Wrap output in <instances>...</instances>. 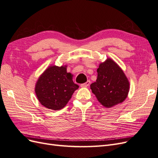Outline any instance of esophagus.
Listing matches in <instances>:
<instances>
[{
    "label": "esophagus",
    "instance_id": "obj_1",
    "mask_svg": "<svg viewBox=\"0 0 158 158\" xmlns=\"http://www.w3.org/2000/svg\"><path fill=\"white\" fill-rule=\"evenodd\" d=\"M89 84H90V81H89V80H88L86 82H85V83H84V84H81L80 86L82 87V88H86V87H88V86H89Z\"/></svg>",
    "mask_w": 158,
    "mask_h": 158
}]
</instances>
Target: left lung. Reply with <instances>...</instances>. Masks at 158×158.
Here are the masks:
<instances>
[{
  "mask_svg": "<svg viewBox=\"0 0 158 158\" xmlns=\"http://www.w3.org/2000/svg\"><path fill=\"white\" fill-rule=\"evenodd\" d=\"M96 82L90 85L99 102L107 108L122 103L129 92V82L123 70L111 59L99 64Z\"/></svg>",
  "mask_w": 158,
  "mask_h": 158,
  "instance_id": "8db88e82",
  "label": "left lung"
}]
</instances>
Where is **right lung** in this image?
<instances>
[{
  "mask_svg": "<svg viewBox=\"0 0 158 158\" xmlns=\"http://www.w3.org/2000/svg\"><path fill=\"white\" fill-rule=\"evenodd\" d=\"M73 74L66 72V66H50L43 73L35 85L37 98L47 109H63L79 86L74 83Z\"/></svg>",
  "mask_w": 158,
  "mask_h": 158,
  "instance_id": "1",
  "label": "right lung"
}]
</instances>
